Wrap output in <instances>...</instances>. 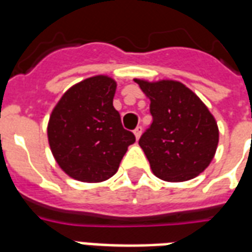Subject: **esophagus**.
<instances>
[{
  "label": "esophagus",
  "mask_w": 252,
  "mask_h": 252,
  "mask_svg": "<svg viewBox=\"0 0 252 252\" xmlns=\"http://www.w3.org/2000/svg\"><path fill=\"white\" fill-rule=\"evenodd\" d=\"M133 133H134V136H136V138H140V136H141V133H142V126H136V129L133 130Z\"/></svg>",
  "instance_id": "obj_1"
}]
</instances>
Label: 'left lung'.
<instances>
[{
    "instance_id": "8db88e82",
    "label": "left lung",
    "mask_w": 252,
    "mask_h": 252,
    "mask_svg": "<svg viewBox=\"0 0 252 252\" xmlns=\"http://www.w3.org/2000/svg\"><path fill=\"white\" fill-rule=\"evenodd\" d=\"M150 99L153 122L140 146L154 175L167 182L195 178L209 166L219 144V128L207 106L176 81L134 80Z\"/></svg>"
}]
</instances>
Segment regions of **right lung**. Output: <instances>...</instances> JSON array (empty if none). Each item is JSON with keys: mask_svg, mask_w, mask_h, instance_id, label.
Masks as SVG:
<instances>
[{"mask_svg": "<svg viewBox=\"0 0 252 252\" xmlns=\"http://www.w3.org/2000/svg\"><path fill=\"white\" fill-rule=\"evenodd\" d=\"M115 90L110 77H91L70 87L52 111L49 146L59 166L74 179L96 183L111 178L136 141L112 104Z\"/></svg>", "mask_w": 252, "mask_h": 252, "instance_id": "obj_1", "label": "right lung"}]
</instances>
